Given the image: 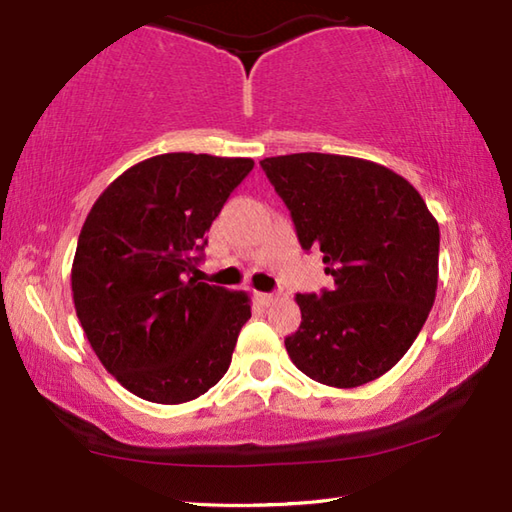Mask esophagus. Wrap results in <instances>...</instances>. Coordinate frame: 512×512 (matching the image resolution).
<instances>
[{"mask_svg": "<svg viewBox=\"0 0 512 512\" xmlns=\"http://www.w3.org/2000/svg\"><path fill=\"white\" fill-rule=\"evenodd\" d=\"M256 301L260 303V305H272L274 301H276V294H267V292H256Z\"/></svg>", "mask_w": 512, "mask_h": 512, "instance_id": "esophagus-1", "label": "esophagus"}]
</instances>
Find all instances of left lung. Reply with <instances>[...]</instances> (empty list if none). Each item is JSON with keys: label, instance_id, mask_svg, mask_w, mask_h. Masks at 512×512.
<instances>
[{"label": "left lung", "instance_id": "left-lung-1", "mask_svg": "<svg viewBox=\"0 0 512 512\" xmlns=\"http://www.w3.org/2000/svg\"><path fill=\"white\" fill-rule=\"evenodd\" d=\"M294 220L323 252L334 285L296 294L301 325L289 359L310 379L359 388L401 361L432 310L439 225L406 178L370 160L292 153L260 160Z\"/></svg>", "mask_w": 512, "mask_h": 512}]
</instances>
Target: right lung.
<instances>
[{"label": "right lung", "mask_w": 512, "mask_h": 512, "mask_svg": "<svg viewBox=\"0 0 512 512\" xmlns=\"http://www.w3.org/2000/svg\"><path fill=\"white\" fill-rule=\"evenodd\" d=\"M252 158L162 153L115 178L77 238L73 303L93 352L136 397L198 399L229 370L252 305L191 276Z\"/></svg>", "instance_id": "1"}]
</instances>
